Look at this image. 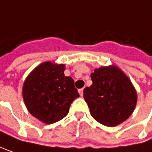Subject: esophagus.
Masks as SVG:
<instances>
[{
  "instance_id": "esophagus-1",
  "label": "esophagus",
  "mask_w": 152,
  "mask_h": 152,
  "mask_svg": "<svg viewBox=\"0 0 152 152\" xmlns=\"http://www.w3.org/2000/svg\"><path fill=\"white\" fill-rule=\"evenodd\" d=\"M83 90H84V88H80V89H79V94H80V96L83 95Z\"/></svg>"
}]
</instances>
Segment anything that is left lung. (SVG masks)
<instances>
[{
	"mask_svg": "<svg viewBox=\"0 0 152 152\" xmlns=\"http://www.w3.org/2000/svg\"><path fill=\"white\" fill-rule=\"evenodd\" d=\"M91 80L93 84L83 91L91 116L108 126L126 120L135 108L137 95L126 74L116 66L101 67Z\"/></svg>",
	"mask_w": 152,
	"mask_h": 152,
	"instance_id": "8db88e82",
	"label": "left lung"
}]
</instances>
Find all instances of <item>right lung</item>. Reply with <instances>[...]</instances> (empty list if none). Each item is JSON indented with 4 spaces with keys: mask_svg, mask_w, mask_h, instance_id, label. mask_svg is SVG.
I'll return each instance as SVG.
<instances>
[{
    "mask_svg": "<svg viewBox=\"0 0 152 152\" xmlns=\"http://www.w3.org/2000/svg\"><path fill=\"white\" fill-rule=\"evenodd\" d=\"M64 64L45 62L26 78L23 98L29 113L46 124L64 118L71 104L80 96L72 78L64 74Z\"/></svg>",
    "mask_w": 152,
    "mask_h": 152,
    "instance_id": "add662e5",
    "label": "right lung"
}]
</instances>
